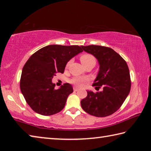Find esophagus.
<instances>
[{
  "mask_svg": "<svg viewBox=\"0 0 151 151\" xmlns=\"http://www.w3.org/2000/svg\"><path fill=\"white\" fill-rule=\"evenodd\" d=\"M73 90H74V91H77L78 90V88L77 87V86H74Z\"/></svg>",
  "mask_w": 151,
  "mask_h": 151,
  "instance_id": "obj_1",
  "label": "esophagus"
}]
</instances>
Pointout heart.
<instances>
[{"label": "heart", "instance_id": "1", "mask_svg": "<svg viewBox=\"0 0 151 151\" xmlns=\"http://www.w3.org/2000/svg\"><path fill=\"white\" fill-rule=\"evenodd\" d=\"M81 62L84 66H86L87 65H92L94 66L96 64V59L93 55L90 54H84L80 58ZM69 64V63H68ZM84 81V79L83 78H75L73 80V83L76 84V85H80L82 82Z\"/></svg>", "mask_w": 151, "mask_h": 151}]
</instances>
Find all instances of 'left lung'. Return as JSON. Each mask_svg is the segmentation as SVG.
Segmentation results:
<instances>
[{"instance_id": "obj_1", "label": "left lung", "mask_w": 151, "mask_h": 151, "mask_svg": "<svg viewBox=\"0 0 151 151\" xmlns=\"http://www.w3.org/2000/svg\"><path fill=\"white\" fill-rule=\"evenodd\" d=\"M83 50L98 60L99 70L93 86L101 91L86 90L87 96L81 101L83 109L97 117L115 112L129 95L131 78L128 65L123 58L111 48L99 45L81 46Z\"/></svg>"}]
</instances>
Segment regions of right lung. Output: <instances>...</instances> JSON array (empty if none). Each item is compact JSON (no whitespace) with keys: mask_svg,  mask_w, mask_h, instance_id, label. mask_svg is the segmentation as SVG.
Listing matches in <instances>:
<instances>
[{"mask_svg":"<svg viewBox=\"0 0 151 151\" xmlns=\"http://www.w3.org/2000/svg\"><path fill=\"white\" fill-rule=\"evenodd\" d=\"M83 51L76 45H52L40 48L29 58L22 68L20 87L33 111L45 116L62 111L73 88L65 83L56 90L52 79L57 73H63L68 61Z\"/></svg>","mask_w":151,"mask_h":151,"instance_id":"add662e5","label":"right lung"}]
</instances>
